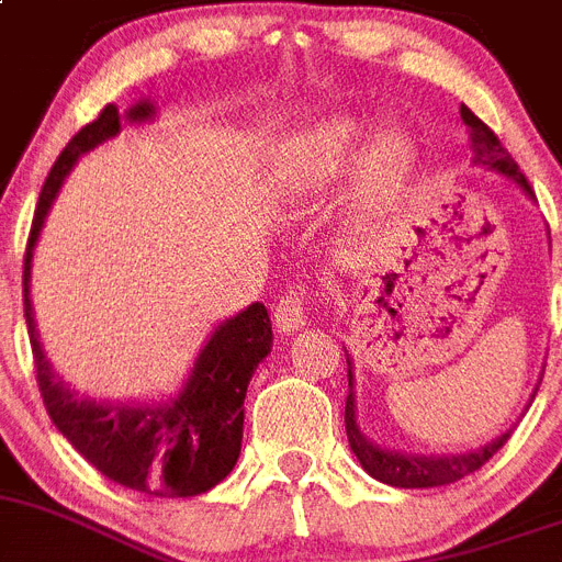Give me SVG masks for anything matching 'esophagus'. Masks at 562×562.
Here are the masks:
<instances>
[{
	"mask_svg": "<svg viewBox=\"0 0 562 562\" xmlns=\"http://www.w3.org/2000/svg\"><path fill=\"white\" fill-rule=\"evenodd\" d=\"M314 311V296L305 285H296L291 294L280 296V302L274 305V325L282 334H291V330H300L305 322H308V314Z\"/></svg>",
	"mask_w": 562,
	"mask_h": 562,
	"instance_id": "esophagus-1",
	"label": "esophagus"
}]
</instances>
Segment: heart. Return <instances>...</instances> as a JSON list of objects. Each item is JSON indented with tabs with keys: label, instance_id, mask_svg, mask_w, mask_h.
I'll return each instance as SVG.
<instances>
[{
	"label": "heart",
	"instance_id": "obj_1",
	"mask_svg": "<svg viewBox=\"0 0 562 562\" xmlns=\"http://www.w3.org/2000/svg\"><path fill=\"white\" fill-rule=\"evenodd\" d=\"M368 124L359 119H330L296 135L280 155V180L288 192H314L328 187L362 153ZM409 169V146L398 135H387L375 146L364 169V187L373 198H387L402 187Z\"/></svg>",
	"mask_w": 562,
	"mask_h": 562
}]
</instances>
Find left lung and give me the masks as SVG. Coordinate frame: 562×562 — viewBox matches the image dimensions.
<instances>
[{
  "label": "left lung",
  "mask_w": 562,
  "mask_h": 562,
  "mask_svg": "<svg viewBox=\"0 0 562 562\" xmlns=\"http://www.w3.org/2000/svg\"><path fill=\"white\" fill-rule=\"evenodd\" d=\"M461 121L467 124V133H470L475 164L490 166V169H495V172L506 175V178L520 183V187L531 194L526 175L517 169L512 155L506 153L504 144L497 140V135L492 133L490 126L477 119L470 106H463V104H461ZM535 393H538V390H535ZM345 432H348L350 450L356 452V458H359V463H362L364 470H368L375 481L398 486V490H429V486L456 484V481H461V477L481 470V467H484V463L490 461V458L512 438V429H506L504 436L495 438L492 443H486V447H481V450L475 452H463V456H407V452L382 450V447L370 443L368 438L359 432V424H356L353 370H350V359H348V398H345Z\"/></svg>",
  "instance_id": "obj_1"
}]
</instances>
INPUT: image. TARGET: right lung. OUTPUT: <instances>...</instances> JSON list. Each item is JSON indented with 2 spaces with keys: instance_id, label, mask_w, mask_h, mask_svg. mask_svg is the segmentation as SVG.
I'll return each instance as SVG.
<instances>
[{
  "instance_id": "obj_1",
  "label": "right lung",
  "mask_w": 562,
  "mask_h": 562,
  "mask_svg": "<svg viewBox=\"0 0 562 562\" xmlns=\"http://www.w3.org/2000/svg\"><path fill=\"white\" fill-rule=\"evenodd\" d=\"M153 106L138 104L130 119L144 121ZM121 112L106 104L99 119L81 126L61 149L38 194L33 214L27 251H24V319L31 334L33 364H36L38 393L45 398L58 432L76 447L87 461L115 484L155 497H194L217 486L240 458L243 418H246V390L257 364L271 353V319L266 305L254 302L243 314L232 316L214 330L206 348L200 350L187 387L175 402L124 407L101 404L76 396L50 370L36 336L31 308V257L38 228L56 198L61 180L72 169L78 155L90 153L101 140L119 135Z\"/></svg>"
}]
</instances>
